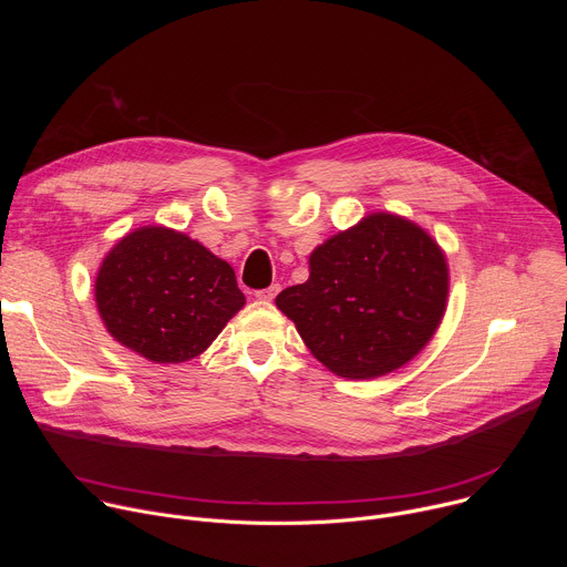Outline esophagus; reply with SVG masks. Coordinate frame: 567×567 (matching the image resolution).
Here are the masks:
<instances>
[{"label": "esophagus", "mask_w": 567, "mask_h": 567, "mask_svg": "<svg viewBox=\"0 0 567 567\" xmlns=\"http://www.w3.org/2000/svg\"><path fill=\"white\" fill-rule=\"evenodd\" d=\"M278 291H280V285H271V287H267V289L256 291V298H258V300H274V298L278 296Z\"/></svg>", "instance_id": "34e87169"}]
</instances>
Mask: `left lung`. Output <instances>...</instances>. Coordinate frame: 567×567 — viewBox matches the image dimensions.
<instances>
[{"label":"left lung","instance_id":"left-lung-1","mask_svg":"<svg viewBox=\"0 0 567 567\" xmlns=\"http://www.w3.org/2000/svg\"><path fill=\"white\" fill-rule=\"evenodd\" d=\"M449 269L433 237L377 213L309 258V280L276 305L311 354L339 377L372 379L409 363L444 316Z\"/></svg>","mask_w":567,"mask_h":567}]
</instances>
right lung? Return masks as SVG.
I'll use <instances>...</instances> for the list:
<instances>
[{
	"label": "right lung",
	"mask_w": 567,
	"mask_h": 567,
	"mask_svg": "<svg viewBox=\"0 0 567 567\" xmlns=\"http://www.w3.org/2000/svg\"><path fill=\"white\" fill-rule=\"evenodd\" d=\"M96 305L107 332L154 363L202 354L245 305L235 271L184 233L147 226L103 260Z\"/></svg>",
	"instance_id": "1"
}]
</instances>
